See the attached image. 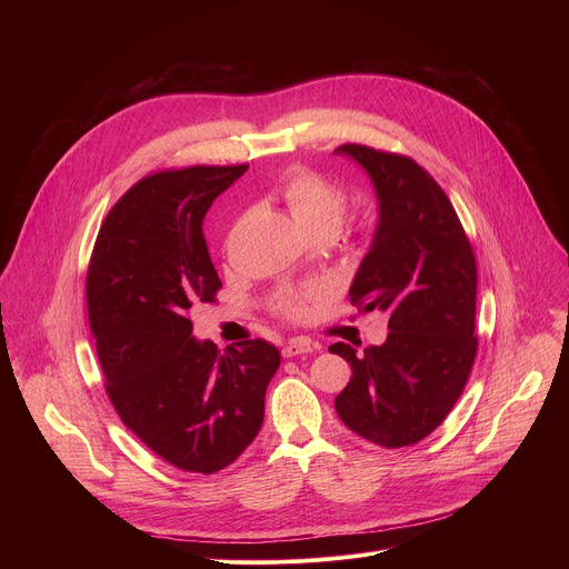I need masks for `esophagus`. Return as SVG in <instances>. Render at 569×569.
Instances as JSON below:
<instances>
[{
	"instance_id": "34e87169",
	"label": "esophagus",
	"mask_w": 569,
	"mask_h": 569,
	"mask_svg": "<svg viewBox=\"0 0 569 569\" xmlns=\"http://www.w3.org/2000/svg\"><path fill=\"white\" fill-rule=\"evenodd\" d=\"M317 347L310 342V340H303V338H292L286 342L283 347V358H295V356H301V353H310L315 351Z\"/></svg>"
}]
</instances>
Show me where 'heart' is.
Wrapping results in <instances>:
<instances>
[{"instance_id": "b5f03b06", "label": "heart", "mask_w": 569, "mask_h": 569, "mask_svg": "<svg viewBox=\"0 0 569 569\" xmlns=\"http://www.w3.org/2000/svg\"><path fill=\"white\" fill-rule=\"evenodd\" d=\"M279 193L297 224L308 236L321 231L336 236L349 211L347 191L327 176L306 167L288 169L279 180ZM327 295V286L288 288L274 295L270 310L286 321H303L310 312V306Z\"/></svg>"}]
</instances>
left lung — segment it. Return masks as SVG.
Returning <instances> with one entry per match:
<instances>
[{"instance_id":"obj_1","label":"left lung","mask_w":569,"mask_h":569,"mask_svg":"<svg viewBox=\"0 0 569 569\" xmlns=\"http://www.w3.org/2000/svg\"><path fill=\"white\" fill-rule=\"evenodd\" d=\"M338 150L369 173L380 200L349 297L362 312L385 310L389 336L360 356L345 342L329 347L353 371L336 410L376 446H412L450 415L477 356L472 246L446 191L412 157L362 143Z\"/></svg>"}]
</instances>
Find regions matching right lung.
I'll use <instances>...</instances> for the list:
<instances>
[{"instance_id":"obj_1","label":"right lung","mask_w":569,"mask_h":569,"mask_svg":"<svg viewBox=\"0 0 569 569\" xmlns=\"http://www.w3.org/2000/svg\"><path fill=\"white\" fill-rule=\"evenodd\" d=\"M246 171L187 167L141 178L108 211L88 268V317L112 408L187 472H218L254 441L281 365L266 340L220 351L191 336V308L213 303L222 288L202 220Z\"/></svg>"}]
</instances>
